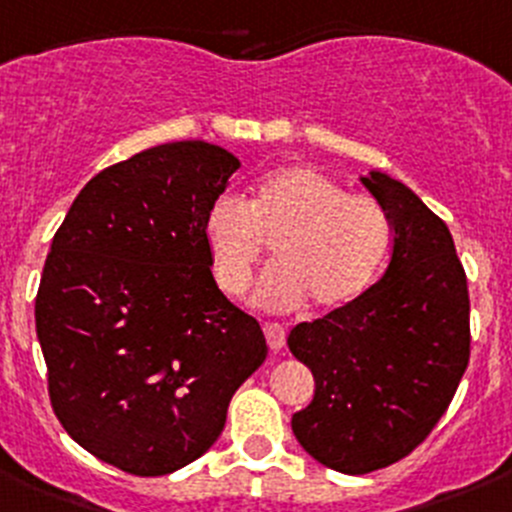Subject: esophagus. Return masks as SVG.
I'll list each match as a JSON object with an SVG mask.
<instances>
[{"label": "esophagus", "instance_id": "1", "mask_svg": "<svg viewBox=\"0 0 512 512\" xmlns=\"http://www.w3.org/2000/svg\"><path fill=\"white\" fill-rule=\"evenodd\" d=\"M264 334H266V342H269V347L274 349V352L284 349V344H286V329H284V326L276 324V321H266Z\"/></svg>", "mask_w": 512, "mask_h": 512}]
</instances>
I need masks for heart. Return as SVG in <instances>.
Masks as SVG:
<instances>
[{
  "label": "heart",
  "instance_id": "obj_1",
  "mask_svg": "<svg viewBox=\"0 0 512 512\" xmlns=\"http://www.w3.org/2000/svg\"><path fill=\"white\" fill-rule=\"evenodd\" d=\"M203 238L216 284L238 296L274 243L276 264L261 276L256 301L342 311L374 286L392 248V221L377 198L347 193L311 165H286L253 188L248 203L221 196L208 206Z\"/></svg>",
  "mask_w": 512,
  "mask_h": 512
}]
</instances>
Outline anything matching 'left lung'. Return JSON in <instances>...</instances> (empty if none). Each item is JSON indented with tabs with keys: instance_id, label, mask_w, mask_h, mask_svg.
Returning <instances> with one entry per match:
<instances>
[{
	"instance_id": "1",
	"label": "left lung",
	"mask_w": 512,
	"mask_h": 512,
	"mask_svg": "<svg viewBox=\"0 0 512 512\" xmlns=\"http://www.w3.org/2000/svg\"><path fill=\"white\" fill-rule=\"evenodd\" d=\"M362 183L392 221L387 271L357 304L289 334L316 384L291 430L314 460L347 475L422 445L470 362L467 276L447 226L399 180L374 170Z\"/></svg>"
}]
</instances>
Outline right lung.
<instances>
[{"label":"right lung","instance_id":"right-lung-1","mask_svg":"<svg viewBox=\"0 0 512 512\" xmlns=\"http://www.w3.org/2000/svg\"><path fill=\"white\" fill-rule=\"evenodd\" d=\"M236 168L203 140L155 145L100 170L52 238L34 299L52 410L130 475L198 460L266 359L259 321L218 289L203 238Z\"/></svg>","mask_w":512,"mask_h":512}]
</instances>
